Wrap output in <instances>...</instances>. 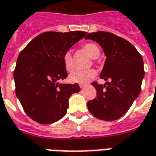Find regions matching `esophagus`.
I'll use <instances>...</instances> for the list:
<instances>
[{
  "label": "esophagus",
  "instance_id": "obj_1",
  "mask_svg": "<svg viewBox=\"0 0 156 156\" xmlns=\"http://www.w3.org/2000/svg\"><path fill=\"white\" fill-rule=\"evenodd\" d=\"M87 84H79V87L81 88V89H83V88H85Z\"/></svg>",
  "mask_w": 156,
  "mask_h": 156
}]
</instances>
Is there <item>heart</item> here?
I'll return each mask as SVG.
<instances>
[{
    "mask_svg": "<svg viewBox=\"0 0 156 156\" xmlns=\"http://www.w3.org/2000/svg\"><path fill=\"white\" fill-rule=\"evenodd\" d=\"M83 50L92 58H97L101 54V50H100L99 46L96 44L91 43V42L83 44ZM62 62L64 67L67 72H72L74 69L73 58V55H72L70 51H67L66 53H64L62 56ZM95 75H96V72L94 69H89V70L84 71H75L69 75V80L72 83L84 84L90 81L92 78H94Z\"/></svg>",
    "mask_w": 156,
    "mask_h": 156,
    "instance_id": "heart-1",
    "label": "heart"
}]
</instances>
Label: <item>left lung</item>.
<instances>
[{
	"mask_svg": "<svg viewBox=\"0 0 156 156\" xmlns=\"http://www.w3.org/2000/svg\"><path fill=\"white\" fill-rule=\"evenodd\" d=\"M85 39L94 40L103 49L106 59L101 78L107 81L104 85L92 83L97 96L88 101V109L98 119H119L140 93L144 76L142 56L130 42L112 33H90Z\"/></svg>",
	"mask_w": 156,
	"mask_h": 156,
	"instance_id": "left-lung-1",
	"label": "left lung"
}]
</instances>
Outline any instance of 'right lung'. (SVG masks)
<instances>
[{
	"mask_svg": "<svg viewBox=\"0 0 156 156\" xmlns=\"http://www.w3.org/2000/svg\"><path fill=\"white\" fill-rule=\"evenodd\" d=\"M83 31L44 32L20 52L13 77L15 91L26 114L40 124L53 123L66 115L68 99L78 83H58L67 77L64 53L85 36Z\"/></svg>",
	"mask_w": 156,
	"mask_h": 156,
	"instance_id": "add662e5",
	"label": "right lung"
}]
</instances>
